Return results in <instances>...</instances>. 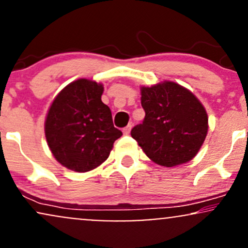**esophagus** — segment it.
Listing matches in <instances>:
<instances>
[{"label":"esophagus","mask_w":248,"mask_h":248,"mask_svg":"<svg viewBox=\"0 0 248 248\" xmlns=\"http://www.w3.org/2000/svg\"><path fill=\"white\" fill-rule=\"evenodd\" d=\"M132 127H133V124H129L127 127L124 128V130H122V132H124V135H128V134L130 133V130H132Z\"/></svg>","instance_id":"esophagus-1"}]
</instances>
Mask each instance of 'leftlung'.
<instances>
[{"instance_id":"8db88e82","label":"left lung","mask_w":248,"mask_h":248,"mask_svg":"<svg viewBox=\"0 0 248 248\" xmlns=\"http://www.w3.org/2000/svg\"><path fill=\"white\" fill-rule=\"evenodd\" d=\"M146 116L130 135L156 164L171 168L191 161L203 146L209 118L197 96L186 87L166 80L141 86Z\"/></svg>"}]
</instances>
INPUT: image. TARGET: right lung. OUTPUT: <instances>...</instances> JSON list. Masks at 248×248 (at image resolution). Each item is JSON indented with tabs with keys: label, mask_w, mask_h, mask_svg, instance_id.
Wrapping results in <instances>:
<instances>
[{
	"label": "right lung",
	"mask_w": 248,
	"mask_h": 248,
	"mask_svg": "<svg viewBox=\"0 0 248 248\" xmlns=\"http://www.w3.org/2000/svg\"><path fill=\"white\" fill-rule=\"evenodd\" d=\"M104 85L78 79L65 86L47 110V146L62 167L86 172L104 163L122 135L113 126L109 107L101 101Z\"/></svg>",
	"instance_id": "1"
}]
</instances>
